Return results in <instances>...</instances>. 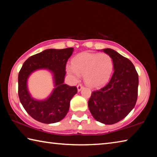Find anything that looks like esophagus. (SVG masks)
<instances>
[{"label": "esophagus", "instance_id": "obj_1", "mask_svg": "<svg viewBox=\"0 0 157 157\" xmlns=\"http://www.w3.org/2000/svg\"><path fill=\"white\" fill-rule=\"evenodd\" d=\"M77 88H78V91H80L81 90H82V89L83 88V86H82L81 84H79L78 86H77Z\"/></svg>", "mask_w": 157, "mask_h": 157}]
</instances>
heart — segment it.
Segmentation results:
<instances>
[{"label":"heart","instance_id":"heart-1","mask_svg":"<svg viewBox=\"0 0 157 157\" xmlns=\"http://www.w3.org/2000/svg\"><path fill=\"white\" fill-rule=\"evenodd\" d=\"M72 64L66 66L67 73L75 80L84 75L85 83L91 87L105 85L113 71V59L105 53H80L73 58Z\"/></svg>","mask_w":157,"mask_h":157}]
</instances>
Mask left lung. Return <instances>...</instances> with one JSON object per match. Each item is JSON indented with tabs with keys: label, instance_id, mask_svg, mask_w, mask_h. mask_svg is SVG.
Listing matches in <instances>:
<instances>
[{
	"label": "left lung",
	"instance_id": "left-lung-1",
	"mask_svg": "<svg viewBox=\"0 0 157 157\" xmlns=\"http://www.w3.org/2000/svg\"><path fill=\"white\" fill-rule=\"evenodd\" d=\"M102 51L113 59L114 72L106 86L91 93L88 105L97 121L112 124L125 118L136 105L139 75L127 58L111 48Z\"/></svg>",
	"mask_w": 157,
	"mask_h": 157
}]
</instances>
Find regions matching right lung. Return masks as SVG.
Instances as JSON below:
<instances>
[{"instance_id":"obj_1","label":"right lung","mask_w":157,"mask_h":157,"mask_svg":"<svg viewBox=\"0 0 157 157\" xmlns=\"http://www.w3.org/2000/svg\"><path fill=\"white\" fill-rule=\"evenodd\" d=\"M73 50V48L47 49L30 57L23 63L18 73V97L23 108L34 120L46 124L55 123L62 121L67 114L71 100L78 92L76 86L63 83L66 63ZM39 69L50 71L54 79L55 89L50 96L43 101L32 97L27 84L29 76Z\"/></svg>"}]
</instances>
